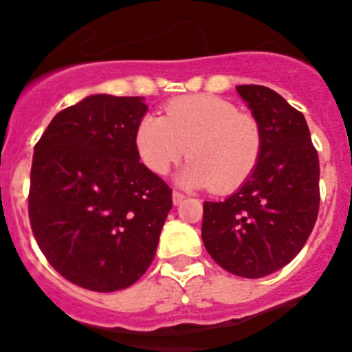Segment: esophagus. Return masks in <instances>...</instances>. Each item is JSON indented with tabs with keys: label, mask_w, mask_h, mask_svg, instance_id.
<instances>
[{
	"label": "esophagus",
	"mask_w": 352,
	"mask_h": 352,
	"mask_svg": "<svg viewBox=\"0 0 352 352\" xmlns=\"http://www.w3.org/2000/svg\"><path fill=\"white\" fill-rule=\"evenodd\" d=\"M172 198H173V205H179V204H182V199L186 198V196H184L180 191H173Z\"/></svg>",
	"instance_id": "34e87169"
}]
</instances>
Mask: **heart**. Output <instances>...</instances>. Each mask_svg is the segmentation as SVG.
<instances>
[{"label":"heart","instance_id":"b5f03b06","mask_svg":"<svg viewBox=\"0 0 352 352\" xmlns=\"http://www.w3.org/2000/svg\"><path fill=\"white\" fill-rule=\"evenodd\" d=\"M135 144L151 172L164 175L188 154L191 161L180 172V182L224 192L252 175L263 137L254 117L217 96L195 94L170 101L164 117H142Z\"/></svg>","mask_w":352,"mask_h":352}]
</instances>
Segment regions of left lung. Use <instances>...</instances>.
Listing matches in <instances>:
<instances>
[{
  "mask_svg": "<svg viewBox=\"0 0 352 352\" xmlns=\"http://www.w3.org/2000/svg\"><path fill=\"white\" fill-rule=\"evenodd\" d=\"M263 137L261 156L242 188L205 201V249L230 274L259 278L302 251L319 212V157L302 112L265 85H239Z\"/></svg>",
  "mask_w": 352,
  "mask_h": 352,
  "instance_id": "1",
  "label": "left lung"
}]
</instances>
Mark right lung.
Returning a JSON list of instances; mask_svg holds the SVG:
<instances>
[{"mask_svg": "<svg viewBox=\"0 0 352 352\" xmlns=\"http://www.w3.org/2000/svg\"><path fill=\"white\" fill-rule=\"evenodd\" d=\"M140 96L93 94L61 110L34 145L28 210L47 261L100 293L145 274L172 208V189L140 163Z\"/></svg>", "mask_w": 352, "mask_h": 352, "instance_id": "right-lung-1", "label": "right lung"}]
</instances>
